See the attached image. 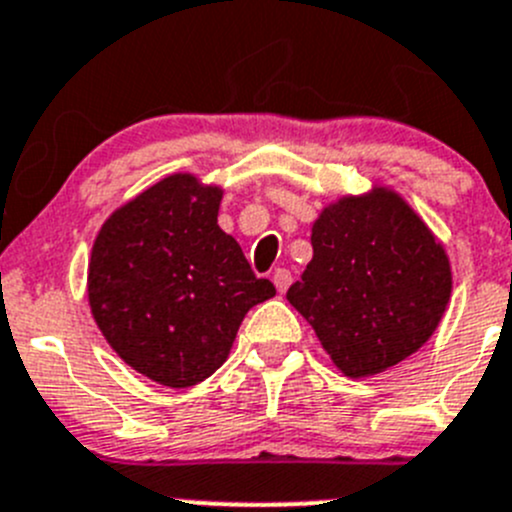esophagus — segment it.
I'll return each instance as SVG.
<instances>
[{
    "mask_svg": "<svg viewBox=\"0 0 512 512\" xmlns=\"http://www.w3.org/2000/svg\"><path fill=\"white\" fill-rule=\"evenodd\" d=\"M272 282H275L277 290L285 292L287 287H290V282H292V272L285 270V267H277L275 275H272Z\"/></svg>",
    "mask_w": 512,
    "mask_h": 512,
    "instance_id": "34e87169",
    "label": "esophagus"
}]
</instances>
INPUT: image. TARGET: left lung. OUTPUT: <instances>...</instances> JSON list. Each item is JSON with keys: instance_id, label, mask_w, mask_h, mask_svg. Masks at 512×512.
<instances>
[{"instance_id": "1", "label": "left lung", "mask_w": 512, "mask_h": 512, "mask_svg": "<svg viewBox=\"0 0 512 512\" xmlns=\"http://www.w3.org/2000/svg\"><path fill=\"white\" fill-rule=\"evenodd\" d=\"M312 260L287 290L337 370L370 377L418 352L453 290L445 247L388 187L340 197L312 225Z\"/></svg>"}]
</instances>
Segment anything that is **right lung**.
Here are the masks:
<instances>
[{
    "label": "right lung",
    "mask_w": 512,
    "mask_h": 512,
    "mask_svg": "<svg viewBox=\"0 0 512 512\" xmlns=\"http://www.w3.org/2000/svg\"><path fill=\"white\" fill-rule=\"evenodd\" d=\"M222 190L177 172L99 230L87 297L104 340L132 370L190 388L230 355L247 310L275 295L217 225Z\"/></svg>",
    "instance_id": "add662e5"
}]
</instances>
